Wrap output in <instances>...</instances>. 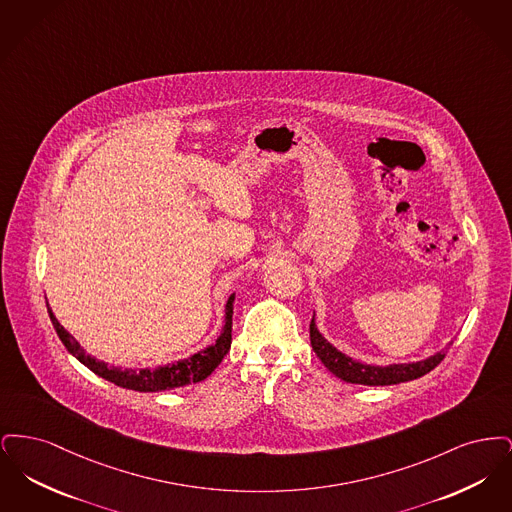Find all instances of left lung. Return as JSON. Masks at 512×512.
<instances>
[{"label":"left lung","mask_w":512,"mask_h":512,"mask_svg":"<svg viewBox=\"0 0 512 512\" xmlns=\"http://www.w3.org/2000/svg\"><path fill=\"white\" fill-rule=\"evenodd\" d=\"M317 315H313L309 332H311V345L313 351L317 353L318 359L322 361V365L326 366L334 376H338L347 384H361V386H391V384H401V382H409L416 380L424 374H428L432 368L443 361L449 345L453 341H449L447 347H443L438 353L416 361V363H393V365L378 366L366 365L361 363L345 353H341L338 347H334L330 341L326 340L317 328Z\"/></svg>","instance_id":"obj_1"}]
</instances>
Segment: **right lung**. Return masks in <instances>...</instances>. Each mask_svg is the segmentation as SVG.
<instances>
[{"label": "right lung", "instance_id": "add662e5", "mask_svg": "<svg viewBox=\"0 0 512 512\" xmlns=\"http://www.w3.org/2000/svg\"><path fill=\"white\" fill-rule=\"evenodd\" d=\"M234 299H236V293H230V297L226 299L224 326H222L217 340L186 359L157 366V368H121V366L99 361L96 357L88 355L84 351V347L61 326V322L55 318L49 305L48 313L53 322V328H55L59 340L63 341V345L67 347V351L86 368H90L94 374H98L99 378H103L115 386L126 388V390L165 391L182 388L188 384H197V382L205 380L220 365L224 355L230 351V343H232Z\"/></svg>", "mask_w": 512, "mask_h": 512}]
</instances>
